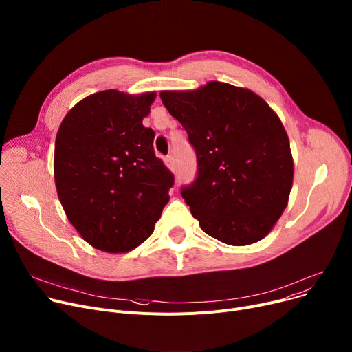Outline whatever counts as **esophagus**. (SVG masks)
<instances>
[{"mask_svg":"<svg viewBox=\"0 0 352 352\" xmlns=\"http://www.w3.org/2000/svg\"><path fill=\"white\" fill-rule=\"evenodd\" d=\"M163 162H164V164H166V168H168L169 170H172V172L175 170V162H173V157H172V156L164 157Z\"/></svg>","mask_w":352,"mask_h":352,"instance_id":"esophagus-1","label":"esophagus"}]
</instances>
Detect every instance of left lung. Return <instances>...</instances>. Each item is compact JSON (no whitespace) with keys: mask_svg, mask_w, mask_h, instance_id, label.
<instances>
[{"mask_svg":"<svg viewBox=\"0 0 352 352\" xmlns=\"http://www.w3.org/2000/svg\"><path fill=\"white\" fill-rule=\"evenodd\" d=\"M160 99L196 151L197 179L182 196L201 230L230 245L264 239L287 208L294 177L277 113L253 91L219 80L162 91Z\"/></svg>","mask_w":352,"mask_h":352,"instance_id":"8db88e82","label":"left lung"}]
</instances>
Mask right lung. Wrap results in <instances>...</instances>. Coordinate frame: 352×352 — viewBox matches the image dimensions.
I'll use <instances>...</instances> for the list:
<instances>
[{
    "label": "right lung",
    "mask_w": 352,
    "mask_h": 352,
    "mask_svg": "<svg viewBox=\"0 0 352 352\" xmlns=\"http://www.w3.org/2000/svg\"><path fill=\"white\" fill-rule=\"evenodd\" d=\"M156 92L92 94L65 115L55 139L54 179L71 224L87 243L126 253L155 229L175 177L143 126Z\"/></svg>",
    "instance_id": "1"
}]
</instances>
